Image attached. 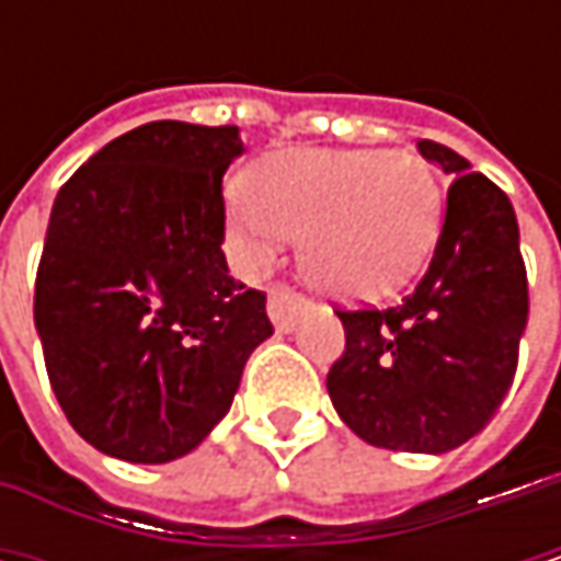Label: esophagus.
<instances>
[{
    "instance_id": "1",
    "label": "esophagus",
    "mask_w": 561,
    "mask_h": 561,
    "mask_svg": "<svg viewBox=\"0 0 561 561\" xmlns=\"http://www.w3.org/2000/svg\"><path fill=\"white\" fill-rule=\"evenodd\" d=\"M301 311H308V298L305 295H298L291 288H282V285L270 291V318H273V324L279 331H291Z\"/></svg>"
}]
</instances>
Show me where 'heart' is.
I'll use <instances>...</instances> for the list:
<instances>
[{
	"instance_id": "b5f03b06",
	"label": "heart",
	"mask_w": 561,
	"mask_h": 561,
	"mask_svg": "<svg viewBox=\"0 0 561 561\" xmlns=\"http://www.w3.org/2000/svg\"><path fill=\"white\" fill-rule=\"evenodd\" d=\"M442 224V184L412 152L305 149L227 187V230L247 263L266 266L301 237V273L344 301H374L412 279Z\"/></svg>"
}]
</instances>
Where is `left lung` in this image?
Segmentation results:
<instances>
[{"mask_svg": "<svg viewBox=\"0 0 561 561\" xmlns=\"http://www.w3.org/2000/svg\"><path fill=\"white\" fill-rule=\"evenodd\" d=\"M419 152L455 174L435 256L399 305L337 311L347 344L328 392L364 442L442 455L474 438L504 402L529 288L510 197L448 146L422 139Z\"/></svg>", "mask_w": 561, "mask_h": 561, "instance_id": "1", "label": "left lung"}]
</instances>
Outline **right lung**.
<instances>
[{"label": "right lung", "instance_id": "right-lung-1", "mask_svg": "<svg viewBox=\"0 0 561 561\" xmlns=\"http://www.w3.org/2000/svg\"><path fill=\"white\" fill-rule=\"evenodd\" d=\"M237 126L146 123L57 191L35 279L48 380L73 432L110 458L165 465L230 412L273 334L266 295L224 260Z\"/></svg>", "mask_w": 561, "mask_h": 561}]
</instances>
